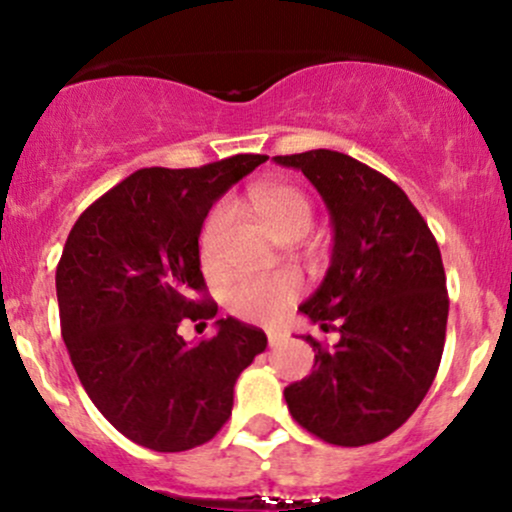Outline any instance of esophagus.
<instances>
[{
  "label": "esophagus",
  "mask_w": 512,
  "mask_h": 512,
  "mask_svg": "<svg viewBox=\"0 0 512 512\" xmlns=\"http://www.w3.org/2000/svg\"><path fill=\"white\" fill-rule=\"evenodd\" d=\"M284 339H286L284 332H279V330H267V342H269V346L284 344Z\"/></svg>",
  "instance_id": "esophagus-1"
}]
</instances>
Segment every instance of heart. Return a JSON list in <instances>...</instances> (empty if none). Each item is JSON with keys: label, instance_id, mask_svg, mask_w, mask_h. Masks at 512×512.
I'll use <instances>...</instances> for the list:
<instances>
[{"label": "heart", "instance_id": "1", "mask_svg": "<svg viewBox=\"0 0 512 512\" xmlns=\"http://www.w3.org/2000/svg\"><path fill=\"white\" fill-rule=\"evenodd\" d=\"M248 204L276 238H301L313 223L310 199L298 187L286 182H260L248 190ZM226 219V211L216 207L209 214L199 236V255L204 264L216 257V243ZM301 293V281L291 272H276L267 276H240L231 281L226 291L228 310L250 322H272L296 301Z\"/></svg>", "mask_w": 512, "mask_h": 512}]
</instances>
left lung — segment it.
<instances>
[{
	"mask_svg": "<svg viewBox=\"0 0 512 512\" xmlns=\"http://www.w3.org/2000/svg\"><path fill=\"white\" fill-rule=\"evenodd\" d=\"M313 182L330 211L332 260L301 308L339 342L310 334L315 366L284 390L293 419L325 443H378L414 414L436 378L448 325L440 250L404 190L330 149L274 156Z\"/></svg>",
	"mask_w": 512,
	"mask_h": 512,
	"instance_id": "obj_1",
	"label": "left lung"
}]
</instances>
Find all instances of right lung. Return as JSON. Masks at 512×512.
Here are the masks:
<instances>
[{"label": "right lung", "mask_w": 512, "mask_h": 512, "mask_svg": "<svg viewBox=\"0 0 512 512\" xmlns=\"http://www.w3.org/2000/svg\"><path fill=\"white\" fill-rule=\"evenodd\" d=\"M267 156L238 154L202 168H142L88 207L57 264L62 339L98 411L156 452L207 443L233 409L238 375L267 334L236 317L197 344L182 320H211L199 269L211 204Z\"/></svg>", "instance_id": "right-lung-1"}]
</instances>
